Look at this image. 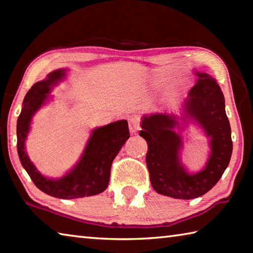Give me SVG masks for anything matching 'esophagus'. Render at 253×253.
Masks as SVG:
<instances>
[{"label":"esophagus","instance_id":"esophagus-1","mask_svg":"<svg viewBox=\"0 0 253 253\" xmlns=\"http://www.w3.org/2000/svg\"><path fill=\"white\" fill-rule=\"evenodd\" d=\"M140 129V125H139V119L136 117H132L129 119V131L130 134H136L137 131Z\"/></svg>","mask_w":253,"mask_h":253}]
</instances>
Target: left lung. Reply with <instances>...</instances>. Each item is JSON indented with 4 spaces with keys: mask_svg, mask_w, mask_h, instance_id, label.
Here are the masks:
<instances>
[{
    "mask_svg": "<svg viewBox=\"0 0 253 253\" xmlns=\"http://www.w3.org/2000/svg\"><path fill=\"white\" fill-rule=\"evenodd\" d=\"M196 76L199 79L188 92L184 113L186 118L198 123L210 138L211 154L202 170L190 174L179 162L183 142L175 131L179 125L174 115H147L140 125L139 136L148 145L146 164L152 186L157 193L173 199L190 200L204 195L219 182L232 154L223 92L210 75L196 72Z\"/></svg>",
    "mask_w": 253,
    "mask_h": 253,
    "instance_id": "obj_1",
    "label": "left lung"
}]
</instances>
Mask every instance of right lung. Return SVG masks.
Listing matches in <instances>:
<instances>
[{
  "instance_id": "add662e5",
  "label": "right lung",
  "mask_w": 253,
  "mask_h": 253,
  "mask_svg": "<svg viewBox=\"0 0 253 253\" xmlns=\"http://www.w3.org/2000/svg\"><path fill=\"white\" fill-rule=\"evenodd\" d=\"M65 76V69L54 70L46 79L34 84L27 92L16 124V146L21 164L34 185L45 194L67 200L96 195L106 190L109 183L111 164L123 145L129 138V129L125 119L93 129L80 161L61 178H46L38 172L25 153L24 143L33 115L48 100V93L52 85L62 80Z\"/></svg>"
}]
</instances>
